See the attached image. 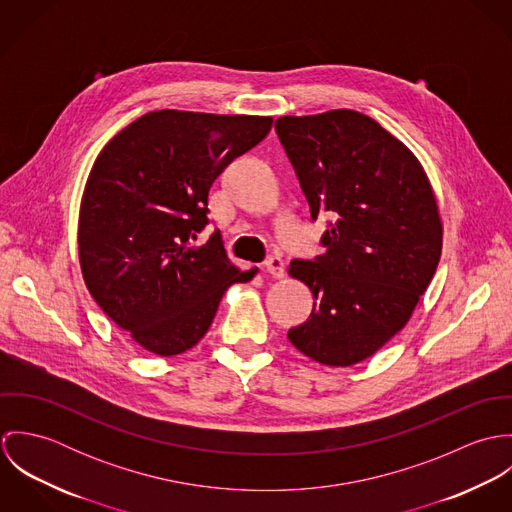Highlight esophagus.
I'll return each mask as SVG.
<instances>
[{
	"instance_id": "34e87169",
	"label": "esophagus",
	"mask_w": 512,
	"mask_h": 512,
	"mask_svg": "<svg viewBox=\"0 0 512 512\" xmlns=\"http://www.w3.org/2000/svg\"><path fill=\"white\" fill-rule=\"evenodd\" d=\"M266 270L270 272V276L274 278H284L286 276V262L280 258V256H270L266 260Z\"/></svg>"
}]
</instances>
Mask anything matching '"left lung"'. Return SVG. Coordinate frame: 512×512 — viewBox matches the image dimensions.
<instances>
[{
  "label": "left lung",
  "mask_w": 512,
  "mask_h": 512,
  "mask_svg": "<svg viewBox=\"0 0 512 512\" xmlns=\"http://www.w3.org/2000/svg\"><path fill=\"white\" fill-rule=\"evenodd\" d=\"M276 132L311 219H333L321 238L327 252L288 268L315 299L288 339L321 365H357L404 329L436 274L434 189L418 157L361 112L282 116Z\"/></svg>",
  "instance_id": "1"
}]
</instances>
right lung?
I'll return each mask as SVG.
<instances>
[{
	"mask_svg": "<svg viewBox=\"0 0 512 512\" xmlns=\"http://www.w3.org/2000/svg\"><path fill=\"white\" fill-rule=\"evenodd\" d=\"M272 116L147 112L98 153L78 213V260L100 309L149 353L173 357L209 331L240 272L209 224L222 169L262 142Z\"/></svg>",
	"mask_w": 512,
	"mask_h": 512,
	"instance_id": "1",
	"label": "right lung"
}]
</instances>
